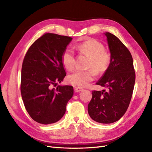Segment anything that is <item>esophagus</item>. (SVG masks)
I'll use <instances>...</instances> for the list:
<instances>
[{
	"instance_id": "obj_1",
	"label": "esophagus",
	"mask_w": 152,
	"mask_h": 152,
	"mask_svg": "<svg viewBox=\"0 0 152 152\" xmlns=\"http://www.w3.org/2000/svg\"><path fill=\"white\" fill-rule=\"evenodd\" d=\"M75 91L76 92H80L81 91H83V88L80 87H75Z\"/></svg>"
}]
</instances>
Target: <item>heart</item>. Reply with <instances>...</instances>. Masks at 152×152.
Masks as SVG:
<instances>
[{
  "label": "heart",
  "instance_id": "obj_1",
  "mask_svg": "<svg viewBox=\"0 0 152 152\" xmlns=\"http://www.w3.org/2000/svg\"><path fill=\"white\" fill-rule=\"evenodd\" d=\"M77 50L89 57L87 70H77L68 77L70 83L78 87H85L94 80L96 74L102 75L109 68L112 57L105 50V47L95 39H88L76 45ZM61 61L64 67L71 71L75 67L76 59L72 50L65 49L61 54Z\"/></svg>",
  "mask_w": 152,
  "mask_h": 152
}]
</instances>
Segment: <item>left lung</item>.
Here are the masks:
<instances>
[{
  "label": "left lung",
  "mask_w": 152,
  "mask_h": 152,
  "mask_svg": "<svg viewBox=\"0 0 152 152\" xmlns=\"http://www.w3.org/2000/svg\"><path fill=\"white\" fill-rule=\"evenodd\" d=\"M105 35L111 54V64L96 85L108 87L109 91H92L88 112L95 121L109 124L118 121L127 110L134 91L135 73L129 50L114 34L106 33Z\"/></svg>",
  "instance_id": "left-lung-1"
}]
</instances>
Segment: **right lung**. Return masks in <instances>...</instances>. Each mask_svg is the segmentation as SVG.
Masks as SVG:
<instances>
[{
  "mask_svg": "<svg viewBox=\"0 0 152 152\" xmlns=\"http://www.w3.org/2000/svg\"><path fill=\"white\" fill-rule=\"evenodd\" d=\"M72 38L45 33L28 49L23 60L20 92L27 112L37 123L48 124L64 116L73 87L60 86L66 76L61 54Z\"/></svg>",
  "mask_w": 152,
  "mask_h": 152,
  "instance_id": "1",
  "label": "right lung"
}]
</instances>
